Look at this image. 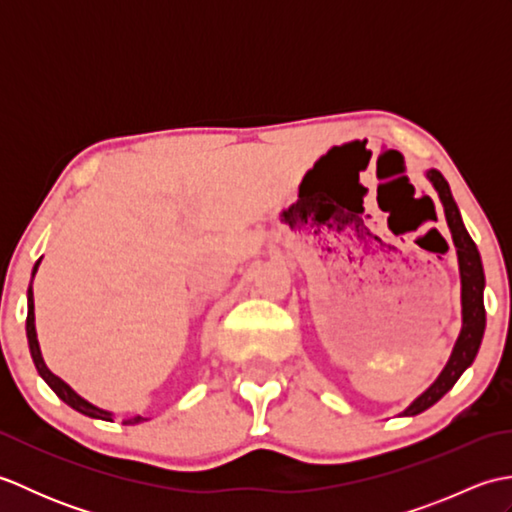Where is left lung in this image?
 Instances as JSON below:
<instances>
[{
  "mask_svg": "<svg viewBox=\"0 0 512 512\" xmlns=\"http://www.w3.org/2000/svg\"><path fill=\"white\" fill-rule=\"evenodd\" d=\"M427 180L438 191V198L444 206V217H447L449 231L455 244V253H458V266H460V284H462V330L458 341L453 345V352L449 356L447 365L440 372V376L433 380L429 389L411 402V405L402 411V416H418L424 409L436 405V402L447 394V391L458 383V378L464 374L466 367H471L475 361L477 350L482 345V336L486 328V310H484V268L482 257L477 250L475 242L471 239L469 231L462 222V215L458 204H455L449 182L436 169L427 171Z\"/></svg>",
  "mask_w": 512,
  "mask_h": 512,
  "instance_id": "8db88e82",
  "label": "left lung"
}]
</instances>
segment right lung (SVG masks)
I'll return each mask as SVG.
<instances>
[{
	"instance_id": "1",
	"label": "right lung",
	"mask_w": 512,
	"mask_h": 512,
	"mask_svg": "<svg viewBox=\"0 0 512 512\" xmlns=\"http://www.w3.org/2000/svg\"><path fill=\"white\" fill-rule=\"evenodd\" d=\"M39 264H41V257L37 259L35 268H32V279H35V275H37V268H39ZM32 279H30V286H28V317H26V334H28L30 356H32V361H35V367H37L39 376H41L43 380H46V383L50 385V389H52L54 394H57V396L65 402V405H70L72 409H76L79 413H83V416H90V418H96V420L114 422V420H112V418H114V413H112V411L96 407V405H92V402H88L85 398H81V396L76 394V391H74L68 383H65V380H61L59 376H54V374L50 372V369H48L46 361H43V356H41V347H39V341H37V330H35V297H32ZM145 420H149V418L134 416V418H125V420H123V424H138V422H145Z\"/></svg>"
}]
</instances>
